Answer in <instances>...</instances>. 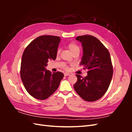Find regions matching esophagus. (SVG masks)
<instances>
[{
  "instance_id": "esophagus-1",
  "label": "esophagus",
  "mask_w": 132,
  "mask_h": 132,
  "mask_svg": "<svg viewBox=\"0 0 132 132\" xmlns=\"http://www.w3.org/2000/svg\"><path fill=\"white\" fill-rule=\"evenodd\" d=\"M70 75V73H64V76H69Z\"/></svg>"
}]
</instances>
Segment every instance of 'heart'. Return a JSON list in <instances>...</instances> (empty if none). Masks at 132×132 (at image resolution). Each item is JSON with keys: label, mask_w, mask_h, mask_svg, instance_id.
Returning a JSON list of instances; mask_svg holds the SVG:
<instances>
[{"label": "heart", "mask_w": 132, "mask_h": 132, "mask_svg": "<svg viewBox=\"0 0 132 132\" xmlns=\"http://www.w3.org/2000/svg\"><path fill=\"white\" fill-rule=\"evenodd\" d=\"M68 48L71 52V53H72L73 55L75 53H80V47L79 46L77 45V44L75 43H70L68 45ZM60 53V50H58L57 52V54L58 55ZM64 68L65 69H68V67L67 65L64 66Z\"/></svg>", "instance_id": "heart-1"}]
</instances>
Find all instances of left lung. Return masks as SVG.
<instances>
[{
  "instance_id": "8db88e82",
  "label": "left lung",
  "mask_w": 132,
  "mask_h": 132,
  "mask_svg": "<svg viewBox=\"0 0 132 132\" xmlns=\"http://www.w3.org/2000/svg\"><path fill=\"white\" fill-rule=\"evenodd\" d=\"M76 39L81 43L82 47L83 55L80 64L88 71L84 78L76 75L78 80L74 88L85 101H96L106 93L112 78L113 67L110 53L93 36H80Z\"/></svg>"
}]
</instances>
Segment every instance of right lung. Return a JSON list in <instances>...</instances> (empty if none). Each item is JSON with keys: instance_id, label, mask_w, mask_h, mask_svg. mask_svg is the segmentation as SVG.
<instances>
[{"instance_id": "1", "label": "right lung", "mask_w": 132, "mask_h": 132, "mask_svg": "<svg viewBox=\"0 0 132 132\" xmlns=\"http://www.w3.org/2000/svg\"><path fill=\"white\" fill-rule=\"evenodd\" d=\"M61 38L43 35L35 38L23 52L20 76L27 93L35 98L45 100L56 91L64 77L63 73H52L46 70L49 60H55Z\"/></svg>"}]
</instances>
